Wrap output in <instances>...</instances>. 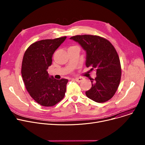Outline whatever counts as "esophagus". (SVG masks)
Returning a JSON list of instances; mask_svg holds the SVG:
<instances>
[{"instance_id": "obj_1", "label": "esophagus", "mask_w": 145, "mask_h": 145, "mask_svg": "<svg viewBox=\"0 0 145 145\" xmlns=\"http://www.w3.org/2000/svg\"><path fill=\"white\" fill-rule=\"evenodd\" d=\"M74 80L78 82H82V81L84 80V79H83V78H76Z\"/></svg>"}]
</instances>
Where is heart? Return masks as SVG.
Returning a JSON list of instances; mask_svg holds the SVG:
<instances>
[{"label":"heart","instance_id":"1","mask_svg":"<svg viewBox=\"0 0 145 145\" xmlns=\"http://www.w3.org/2000/svg\"><path fill=\"white\" fill-rule=\"evenodd\" d=\"M73 47H77V46H71V47H70V48H73Z\"/></svg>","mask_w":145,"mask_h":145}]
</instances>
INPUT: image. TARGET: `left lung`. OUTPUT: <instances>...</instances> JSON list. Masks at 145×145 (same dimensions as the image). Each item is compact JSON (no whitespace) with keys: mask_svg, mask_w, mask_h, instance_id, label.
I'll use <instances>...</instances> for the list:
<instances>
[{"mask_svg":"<svg viewBox=\"0 0 145 145\" xmlns=\"http://www.w3.org/2000/svg\"><path fill=\"white\" fill-rule=\"evenodd\" d=\"M86 52V66L96 72L95 79H90L92 88L86 92L91 100L103 103L115 94L121 79V65L118 53L107 39L96 35L72 36Z\"/></svg>","mask_w":145,"mask_h":145,"instance_id":"obj_1","label":"left lung"}]
</instances>
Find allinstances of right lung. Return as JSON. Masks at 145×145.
Instances as JSON below:
<instances>
[{"label": "right lung", "instance_id": "obj_1", "mask_svg": "<svg viewBox=\"0 0 145 145\" xmlns=\"http://www.w3.org/2000/svg\"><path fill=\"white\" fill-rule=\"evenodd\" d=\"M66 36L44 39L30 45L23 57L22 76L30 96L39 105L50 107L63 99L68 80L49 77L47 69L52 56Z\"/></svg>", "mask_w": 145, "mask_h": 145}]
</instances>
